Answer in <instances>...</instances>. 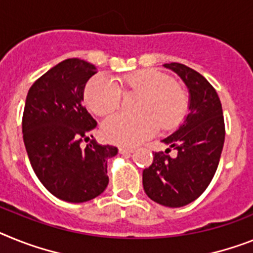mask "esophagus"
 <instances>
[{"instance_id": "obj_1", "label": "esophagus", "mask_w": 253, "mask_h": 253, "mask_svg": "<svg viewBox=\"0 0 253 253\" xmlns=\"http://www.w3.org/2000/svg\"><path fill=\"white\" fill-rule=\"evenodd\" d=\"M118 150H120L121 154H130V153H132L135 149H133V148H128V146H121Z\"/></svg>"}]
</instances>
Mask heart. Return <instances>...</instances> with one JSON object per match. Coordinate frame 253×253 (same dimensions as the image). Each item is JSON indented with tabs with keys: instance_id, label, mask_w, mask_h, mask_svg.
<instances>
[{
	"instance_id": "b5f03b06",
	"label": "heart",
	"mask_w": 253,
	"mask_h": 253,
	"mask_svg": "<svg viewBox=\"0 0 253 253\" xmlns=\"http://www.w3.org/2000/svg\"><path fill=\"white\" fill-rule=\"evenodd\" d=\"M125 88L143 94L137 104L140 114L120 113L108 118L103 125V133L110 143L135 145L152 137L158 130L177 126L188 109V96L172 78L156 71L143 69L127 76L122 81ZM87 107L97 116L116 112L122 103L118 84L105 74L91 78L84 90Z\"/></svg>"
}]
</instances>
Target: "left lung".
Wrapping results in <instances>:
<instances>
[{
  "mask_svg": "<svg viewBox=\"0 0 253 253\" xmlns=\"http://www.w3.org/2000/svg\"><path fill=\"white\" fill-rule=\"evenodd\" d=\"M165 67L179 74L189 88V114L179 130L163 143L177 150L171 158L156 152L143 171V186L152 201L166 207H182L195 201L210 185L217 169L225 140L221 101L209 81L180 63Z\"/></svg>",
  "mask_w": 253,
  "mask_h": 253,
  "instance_id": "obj_1",
  "label": "left lung"
}]
</instances>
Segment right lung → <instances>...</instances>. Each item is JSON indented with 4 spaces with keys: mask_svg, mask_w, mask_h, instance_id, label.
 Listing matches in <instances>:
<instances>
[{
    "mask_svg": "<svg viewBox=\"0 0 253 253\" xmlns=\"http://www.w3.org/2000/svg\"><path fill=\"white\" fill-rule=\"evenodd\" d=\"M96 67L67 59L38 78L29 88L23 113V139L40 181L56 198L87 202L108 186V158L113 145L90 139L96 121L82 105L87 81ZM88 141L86 147L82 145Z\"/></svg>",
    "mask_w": 253,
    "mask_h": 253,
    "instance_id": "obj_1",
    "label": "right lung"
}]
</instances>
